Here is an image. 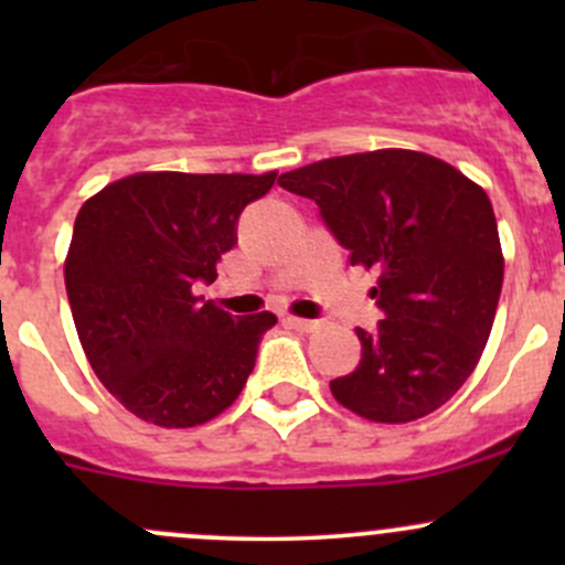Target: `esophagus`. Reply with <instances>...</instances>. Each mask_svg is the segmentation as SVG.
Masks as SVG:
<instances>
[{"label":"esophagus","mask_w":565,"mask_h":565,"mask_svg":"<svg viewBox=\"0 0 565 565\" xmlns=\"http://www.w3.org/2000/svg\"><path fill=\"white\" fill-rule=\"evenodd\" d=\"M284 322H287L289 328L300 330V333H315L319 328V322H315V319H303V317H284Z\"/></svg>","instance_id":"obj_1"}]
</instances>
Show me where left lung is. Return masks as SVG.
<instances>
[{"label": "left lung", "instance_id": "left-lung-1", "mask_svg": "<svg viewBox=\"0 0 565 565\" xmlns=\"http://www.w3.org/2000/svg\"><path fill=\"white\" fill-rule=\"evenodd\" d=\"M315 199L350 265L377 273V330L355 372L335 377L341 407L374 424H409L457 393L492 333L503 248L487 191L415 150L324 158L278 177Z\"/></svg>", "mask_w": 565, "mask_h": 565}]
</instances>
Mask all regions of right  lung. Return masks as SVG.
Listing matches in <instances>:
<instances>
[{"label": "right lung", "mask_w": 565, "mask_h": 565, "mask_svg": "<svg viewBox=\"0 0 565 565\" xmlns=\"http://www.w3.org/2000/svg\"><path fill=\"white\" fill-rule=\"evenodd\" d=\"M278 172H139L82 204L65 289L89 366L128 413L191 429L246 385L276 315L232 317L193 292L237 243V218Z\"/></svg>", "instance_id": "obj_1"}]
</instances>
